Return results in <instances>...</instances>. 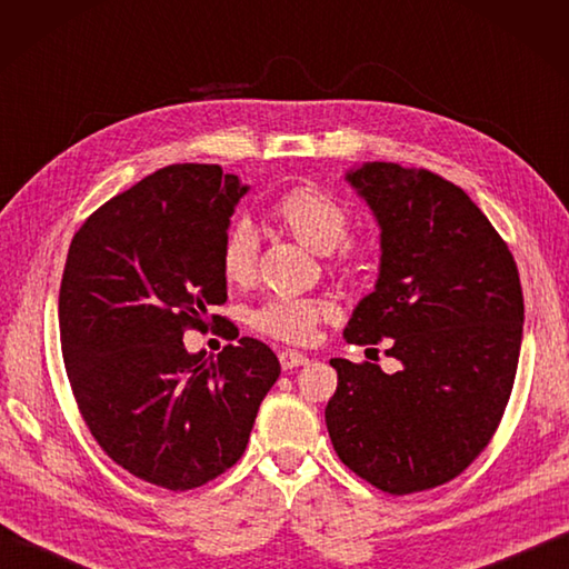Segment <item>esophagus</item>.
<instances>
[{"label":"esophagus","instance_id":"1","mask_svg":"<svg viewBox=\"0 0 569 569\" xmlns=\"http://www.w3.org/2000/svg\"><path fill=\"white\" fill-rule=\"evenodd\" d=\"M278 359H281L283 369H296V367L308 365V357L303 352H296V349H283V352H278Z\"/></svg>","mask_w":569,"mask_h":569}]
</instances>
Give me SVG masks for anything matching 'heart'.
Masks as SVG:
<instances>
[{
  "instance_id": "b5f03b06",
  "label": "heart",
  "mask_w": 569,
  "mask_h": 569,
  "mask_svg": "<svg viewBox=\"0 0 569 569\" xmlns=\"http://www.w3.org/2000/svg\"><path fill=\"white\" fill-rule=\"evenodd\" d=\"M273 222L298 239L300 244L332 253V266H345L352 259L347 244L352 229V210L320 186L303 183L281 192L271 204ZM259 241L247 222H234L220 244V271L227 283L249 286L257 278ZM335 312L330 300L306 296H271L249 312V325L273 340L303 345L322 320Z\"/></svg>"
}]
</instances>
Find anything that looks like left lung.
<instances>
[{
	"label": "left lung",
	"instance_id": "obj_1",
	"mask_svg": "<svg viewBox=\"0 0 569 569\" xmlns=\"http://www.w3.org/2000/svg\"><path fill=\"white\" fill-rule=\"evenodd\" d=\"M347 180L379 220L381 273L345 340H391L386 355L403 369L330 359L325 422L357 477L403 497L462 475L497 432L521 355V278L509 244L450 180L383 161Z\"/></svg>",
	"mask_w": 569,
	"mask_h": 569
}]
</instances>
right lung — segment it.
Segmentation results:
<instances>
[{"label":"right lung","mask_w":569,"mask_h":569,"mask_svg":"<svg viewBox=\"0 0 569 569\" xmlns=\"http://www.w3.org/2000/svg\"><path fill=\"white\" fill-rule=\"evenodd\" d=\"M244 192L214 163L166 166L94 210L68 249L58 322L78 410L119 467L161 489L237 465L281 373L253 337L214 359L183 345L229 322L208 310L227 303L220 244Z\"/></svg>","instance_id":"obj_1"}]
</instances>
